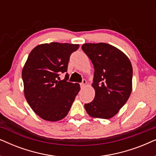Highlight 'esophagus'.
Instances as JSON below:
<instances>
[{
	"mask_svg": "<svg viewBox=\"0 0 156 156\" xmlns=\"http://www.w3.org/2000/svg\"><path fill=\"white\" fill-rule=\"evenodd\" d=\"M86 84H87V81L85 80H82V82L80 83V87H81V88H84V87L86 86Z\"/></svg>",
	"mask_w": 156,
	"mask_h": 156,
	"instance_id": "esophagus-1",
	"label": "esophagus"
}]
</instances>
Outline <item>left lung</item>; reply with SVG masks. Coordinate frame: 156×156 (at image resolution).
Returning <instances> with one entry per match:
<instances>
[{"instance_id": "obj_1", "label": "left lung", "mask_w": 156, "mask_h": 156, "mask_svg": "<svg viewBox=\"0 0 156 156\" xmlns=\"http://www.w3.org/2000/svg\"><path fill=\"white\" fill-rule=\"evenodd\" d=\"M94 67L92 86L95 97L84 104L89 116L108 119L115 116L129 99L132 90L133 68L124 53L106 43L82 46Z\"/></svg>"}]
</instances>
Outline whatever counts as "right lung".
Returning a JSON list of instances; mask_svg holds the SVG:
<instances>
[{"label": "right lung", "mask_w": 156, "mask_h": 156, "mask_svg": "<svg viewBox=\"0 0 156 156\" xmlns=\"http://www.w3.org/2000/svg\"><path fill=\"white\" fill-rule=\"evenodd\" d=\"M79 44L50 42L36 46L30 53L23 69L25 97L36 114L44 120L57 121L67 116L80 90L77 83L63 80L72 53Z\"/></svg>", "instance_id": "obj_1"}]
</instances>
